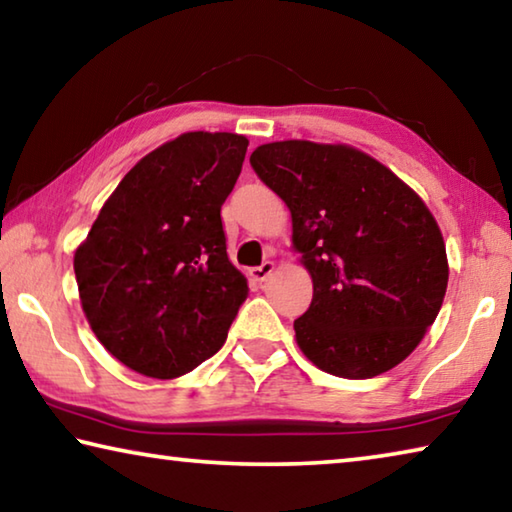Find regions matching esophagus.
<instances>
[{"label":"esophagus","mask_w":512,"mask_h":512,"mask_svg":"<svg viewBox=\"0 0 512 512\" xmlns=\"http://www.w3.org/2000/svg\"><path fill=\"white\" fill-rule=\"evenodd\" d=\"M273 271H275V264L273 262H264L262 266L250 268V277H253V280H257V282H264V280H268V277H271Z\"/></svg>","instance_id":"obj_1"}]
</instances>
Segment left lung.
<instances>
[{
    "mask_svg": "<svg viewBox=\"0 0 512 512\" xmlns=\"http://www.w3.org/2000/svg\"><path fill=\"white\" fill-rule=\"evenodd\" d=\"M250 167L291 210L314 280L296 341L320 370L368 379L418 348L447 291V253L422 198L352 146H257Z\"/></svg>",
    "mask_w": 512,
    "mask_h": 512,
    "instance_id": "left-lung-1",
    "label": "left lung"
}]
</instances>
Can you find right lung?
Listing matches in <instances>:
<instances>
[{
	"label": "right lung",
	"instance_id": "obj_1",
	"mask_svg": "<svg viewBox=\"0 0 512 512\" xmlns=\"http://www.w3.org/2000/svg\"><path fill=\"white\" fill-rule=\"evenodd\" d=\"M248 140L185 133L135 164L74 255L81 305L124 366L173 379L221 350L248 296L225 253L221 205Z\"/></svg>",
	"mask_w": 512,
	"mask_h": 512
}]
</instances>
